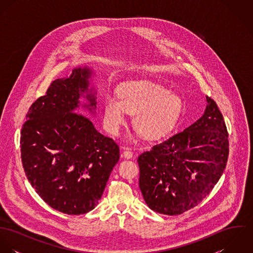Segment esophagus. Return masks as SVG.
<instances>
[{
	"mask_svg": "<svg viewBox=\"0 0 253 253\" xmlns=\"http://www.w3.org/2000/svg\"><path fill=\"white\" fill-rule=\"evenodd\" d=\"M124 156H125V158H126V159H131L132 156H133V153H132V151H131L130 149H126V150L124 151Z\"/></svg>",
	"mask_w": 253,
	"mask_h": 253,
	"instance_id": "1",
	"label": "esophagus"
}]
</instances>
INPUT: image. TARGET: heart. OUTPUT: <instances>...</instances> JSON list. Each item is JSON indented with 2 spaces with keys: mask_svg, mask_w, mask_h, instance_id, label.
Instances as JSON below:
<instances>
[{
  "mask_svg": "<svg viewBox=\"0 0 253 253\" xmlns=\"http://www.w3.org/2000/svg\"><path fill=\"white\" fill-rule=\"evenodd\" d=\"M119 97L107 95L103 104V123L112 134L120 131L129 113L134 114L133 125L139 134L148 139L161 137L174 126L183 106L178 94L152 82L125 84Z\"/></svg>",
  "mask_w": 253,
  "mask_h": 253,
  "instance_id": "obj_1",
  "label": "heart"
}]
</instances>
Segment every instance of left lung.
Masks as SVG:
<instances>
[{"label":"left lung","instance_id":"1","mask_svg":"<svg viewBox=\"0 0 253 253\" xmlns=\"http://www.w3.org/2000/svg\"><path fill=\"white\" fill-rule=\"evenodd\" d=\"M194 124L138 157L139 188L154 211L178 215L198 206L220 179L228 161V131L216 102L207 96Z\"/></svg>","mask_w":253,"mask_h":253}]
</instances>
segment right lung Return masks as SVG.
Here are the masks:
<instances>
[{
  "mask_svg": "<svg viewBox=\"0 0 253 253\" xmlns=\"http://www.w3.org/2000/svg\"><path fill=\"white\" fill-rule=\"evenodd\" d=\"M87 68L74 69L57 79L26 114L21 128L22 166L32 187L50 208L68 215L84 214L98 204L111 171L120 159V148L98 132L79 110V98L88 93Z\"/></svg>",
  "mask_w": 253,
  "mask_h": 253,
  "instance_id": "1",
  "label": "right lung"
}]
</instances>
